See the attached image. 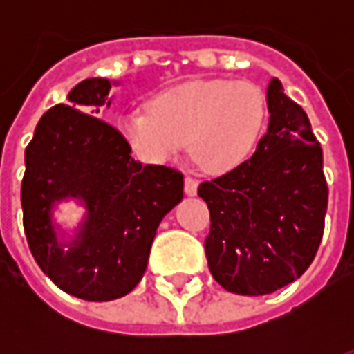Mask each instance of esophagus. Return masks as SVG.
Listing matches in <instances>:
<instances>
[{
  "label": "esophagus",
  "instance_id": "obj_1",
  "mask_svg": "<svg viewBox=\"0 0 354 354\" xmlns=\"http://www.w3.org/2000/svg\"><path fill=\"white\" fill-rule=\"evenodd\" d=\"M197 180L192 176H185L184 180V192L185 195H189V197H193V195H197Z\"/></svg>",
  "mask_w": 354,
  "mask_h": 354
}]
</instances>
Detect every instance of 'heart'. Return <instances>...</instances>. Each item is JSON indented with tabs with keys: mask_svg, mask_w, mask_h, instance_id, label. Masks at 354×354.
<instances>
[{
	"mask_svg": "<svg viewBox=\"0 0 354 354\" xmlns=\"http://www.w3.org/2000/svg\"><path fill=\"white\" fill-rule=\"evenodd\" d=\"M267 121V100L248 80H195L157 94L147 109L117 121L124 144L140 161L165 165L189 142L210 174H225L250 159Z\"/></svg>",
	"mask_w": 354,
	"mask_h": 354,
	"instance_id": "b5f03b06",
	"label": "heart"
}]
</instances>
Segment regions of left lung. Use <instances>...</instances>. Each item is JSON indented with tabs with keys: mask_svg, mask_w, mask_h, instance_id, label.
Listing matches in <instances>:
<instances>
[{
	"mask_svg": "<svg viewBox=\"0 0 354 354\" xmlns=\"http://www.w3.org/2000/svg\"><path fill=\"white\" fill-rule=\"evenodd\" d=\"M267 132L252 157L197 192L210 210L208 269L241 296L271 294L305 273L328 207L322 147L277 77L267 85Z\"/></svg>",
	"mask_w": 354,
	"mask_h": 354,
	"instance_id": "1",
	"label": "left lung"
}]
</instances>
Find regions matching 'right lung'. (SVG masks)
<instances>
[{
  "label": "right lung",
  "mask_w": 354,
  "mask_h": 354,
  "mask_svg": "<svg viewBox=\"0 0 354 354\" xmlns=\"http://www.w3.org/2000/svg\"><path fill=\"white\" fill-rule=\"evenodd\" d=\"M117 81L91 77L45 111L28 144L20 201L32 256L58 288L87 301L127 296L144 277L157 227L184 197L182 172L134 161L121 132L96 119ZM77 200L74 237L52 220Z\"/></svg>",
  "instance_id": "right-lung-1"
}]
</instances>
